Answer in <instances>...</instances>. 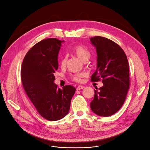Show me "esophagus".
I'll return each mask as SVG.
<instances>
[{
  "label": "esophagus",
  "instance_id": "esophagus-1",
  "mask_svg": "<svg viewBox=\"0 0 150 150\" xmlns=\"http://www.w3.org/2000/svg\"><path fill=\"white\" fill-rule=\"evenodd\" d=\"M83 88H84V86H78L77 88H76V90L77 91H79V90H80V89H83Z\"/></svg>",
  "mask_w": 150,
  "mask_h": 150
}]
</instances>
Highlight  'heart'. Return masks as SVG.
<instances>
[{
  "mask_svg": "<svg viewBox=\"0 0 150 150\" xmlns=\"http://www.w3.org/2000/svg\"><path fill=\"white\" fill-rule=\"evenodd\" d=\"M71 52L83 62H86L89 59L91 54L89 51L81 45H75L71 50ZM59 64L61 67H64L66 64V57L62 56L59 60ZM86 75V74L80 73L71 76V80L76 82H80L81 78Z\"/></svg>",
  "mask_w": 150,
  "mask_h": 150,
  "instance_id": "heart-1",
  "label": "heart"
}]
</instances>
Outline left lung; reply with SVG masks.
<instances>
[{"mask_svg":"<svg viewBox=\"0 0 150 150\" xmlns=\"http://www.w3.org/2000/svg\"><path fill=\"white\" fill-rule=\"evenodd\" d=\"M97 52V69L91 81L101 79L103 86L94 89L91 102L92 111L100 116L113 115L121 108L129 88V63L125 51L108 38L96 36L90 38Z\"/></svg>","mask_w":150,"mask_h":150,"instance_id":"8db88e82","label":"left lung"}]
</instances>
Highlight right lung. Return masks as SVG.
Wrapping results in <instances>:
<instances>
[{"instance_id": "obj_1", "label": "right lung", "mask_w": 150, "mask_h": 150, "mask_svg": "<svg viewBox=\"0 0 150 150\" xmlns=\"http://www.w3.org/2000/svg\"><path fill=\"white\" fill-rule=\"evenodd\" d=\"M63 42L51 38L36 43L25 54L21 70V81L29 99L39 114L51 121L68 114L76 91L71 85L61 89L54 83L57 56Z\"/></svg>"}]
</instances>
